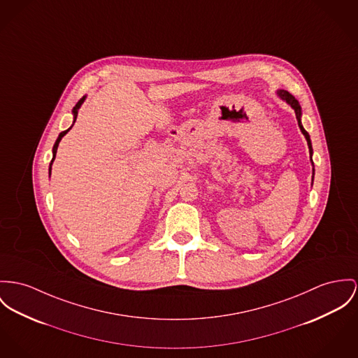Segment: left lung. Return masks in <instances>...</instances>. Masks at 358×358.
<instances>
[{
  "instance_id": "8db88e82",
  "label": "left lung",
  "mask_w": 358,
  "mask_h": 358,
  "mask_svg": "<svg viewBox=\"0 0 358 358\" xmlns=\"http://www.w3.org/2000/svg\"><path fill=\"white\" fill-rule=\"evenodd\" d=\"M278 96L282 99V101H285L287 105H290L292 108H293V110L296 113V118H297V121H299V127H300V129H301V132H303V136L306 138V143H308V148H309V158H310V164L313 166V161H312V155H313V150H312V143H310V138H309V134L303 129V122H301V106H300V103H299V101L292 95V94H289L286 90H279L278 92ZM312 174L315 176V166H313V169H312ZM313 176H312V182H313Z\"/></svg>"
}]
</instances>
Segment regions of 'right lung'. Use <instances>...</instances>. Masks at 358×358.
<instances>
[{
	"label": "right lung",
	"mask_w": 358,
	"mask_h": 358,
	"mask_svg": "<svg viewBox=\"0 0 358 358\" xmlns=\"http://www.w3.org/2000/svg\"><path fill=\"white\" fill-rule=\"evenodd\" d=\"M85 95L83 96L82 99L76 103V106L73 108V110H72V114H73V124H75V121H76V118H78V111H79V109H80V106L83 105V102L85 101ZM73 124H72V127H73ZM72 127L71 128H68L66 131H64V132H61L59 135H58V138H57V140H55V145H53V159H52V162H50V166H49V176L52 174V165H53V161L55 159V154H57V148H58V144H59V141H61V138H64L71 129H72Z\"/></svg>",
	"instance_id": "obj_1"
}]
</instances>
